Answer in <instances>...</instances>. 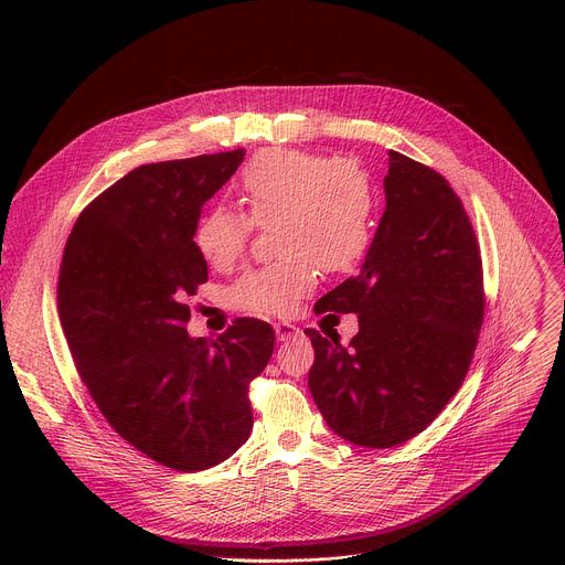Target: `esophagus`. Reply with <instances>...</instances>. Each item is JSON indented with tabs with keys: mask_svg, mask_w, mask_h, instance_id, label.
I'll use <instances>...</instances> for the list:
<instances>
[{
	"mask_svg": "<svg viewBox=\"0 0 565 565\" xmlns=\"http://www.w3.org/2000/svg\"><path fill=\"white\" fill-rule=\"evenodd\" d=\"M275 333H277V340L288 342V340L297 338L301 331L295 324H288V321H279V324H275Z\"/></svg>",
	"mask_w": 565,
	"mask_h": 565,
	"instance_id": "obj_1",
	"label": "esophagus"
}]
</instances>
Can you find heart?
Masks as SVG:
<instances>
[{
	"label": "heart",
	"mask_w": 565,
	"mask_h": 565,
	"mask_svg": "<svg viewBox=\"0 0 565 565\" xmlns=\"http://www.w3.org/2000/svg\"><path fill=\"white\" fill-rule=\"evenodd\" d=\"M236 203L201 214L194 246L214 268L244 255L250 224L270 227L275 264L248 273L234 286V301L264 315H288L315 288L317 270H351L366 253L373 185L353 160L270 147L255 153L236 181Z\"/></svg>",
	"instance_id": "b5f03b06"
}]
</instances>
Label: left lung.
I'll return each mask as SVG.
<instances>
[{
    "instance_id": "obj_1",
    "label": "left lung",
    "mask_w": 565,
    "mask_h": 565,
    "mask_svg": "<svg viewBox=\"0 0 565 565\" xmlns=\"http://www.w3.org/2000/svg\"><path fill=\"white\" fill-rule=\"evenodd\" d=\"M386 207L355 277L315 312H355L349 347L306 329L315 349L308 388L344 440L386 449L425 431L460 388L486 295L469 216L451 185L388 151Z\"/></svg>"
}]
</instances>
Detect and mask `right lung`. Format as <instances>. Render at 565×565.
I'll return each mask as SVG.
<instances>
[{
	"label": "right lung",
	"instance_id": "add662e5",
	"mask_svg": "<svg viewBox=\"0 0 565 565\" xmlns=\"http://www.w3.org/2000/svg\"><path fill=\"white\" fill-rule=\"evenodd\" d=\"M244 156L131 170L77 216L62 255L57 310L79 377L118 436L179 471L214 467L248 440V386L275 349L270 324L253 317L214 342L185 329L188 297L207 281L201 207Z\"/></svg>",
	"mask_w": 565,
	"mask_h": 565
}]
</instances>
